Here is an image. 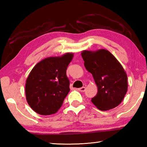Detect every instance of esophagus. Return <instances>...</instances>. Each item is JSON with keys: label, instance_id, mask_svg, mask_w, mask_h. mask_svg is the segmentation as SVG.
I'll return each mask as SVG.
<instances>
[{"label": "esophagus", "instance_id": "obj_1", "mask_svg": "<svg viewBox=\"0 0 147 147\" xmlns=\"http://www.w3.org/2000/svg\"><path fill=\"white\" fill-rule=\"evenodd\" d=\"M78 90L80 92H84L86 91V88L85 87H82V88L78 89Z\"/></svg>", "mask_w": 147, "mask_h": 147}]
</instances>
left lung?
Instances as JSON below:
<instances>
[{"instance_id": "1", "label": "left lung", "mask_w": 147, "mask_h": 147, "mask_svg": "<svg viewBox=\"0 0 147 147\" xmlns=\"http://www.w3.org/2000/svg\"><path fill=\"white\" fill-rule=\"evenodd\" d=\"M82 57L98 88L97 93L91 98L92 103L102 111L119 106L128 89L127 75L121 63L105 49L84 51Z\"/></svg>"}]
</instances>
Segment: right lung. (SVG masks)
Masks as SVG:
<instances>
[{
	"label": "right lung",
	"mask_w": 147,
	"mask_h": 147,
	"mask_svg": "<svg viewBox=\"0 0 147 147\" xmlns=\"http://www.w3.org/2000/svg\"><path fill=\"white\" fill-rule=\"evenodd\" d=\"M73 58V53L49 57L32 69L26 80L25 93L28 104L36 113L49 115L61 108L70 91L66 70Z\"/></svg>",
	"instance_id": "right-lung-1"
}]
</instances>
